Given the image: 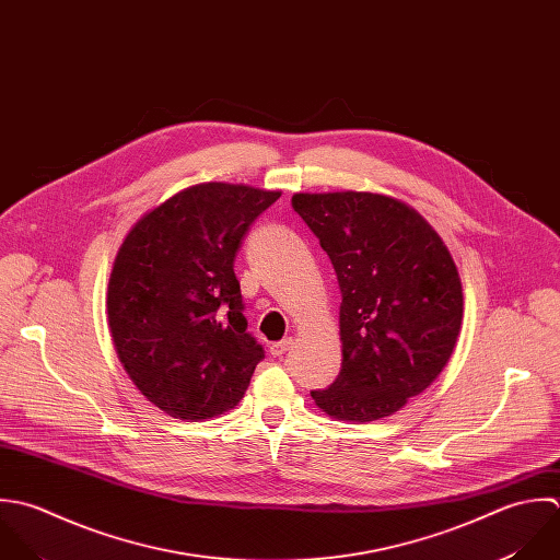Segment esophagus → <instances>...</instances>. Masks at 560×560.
Returning <instances> with one entry per match:
<instances>
[{
	"instance_id": "34e87169",
	"label": "esophagus",
	"mask_w": 560,
	"mask_h": 560,
	"mask_svg": "<svg viewBox=\"0 0 560 560\" xmlns=\"http://www.w3.org/2000/svg\"><path fill=\"white\" fill-rule=\"evenodd\" d=\"M291 346H293V339H282V341L271 343L269 352H271V357H282V354H287L291 350Z\"/></svg>"
}]
</instances>
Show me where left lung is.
I'll return each mask as SVG.
<instances>
[{"label": "left lung", "instance_id": "obj_1", "mask_svg": "<svg viewBox=\"0 0 560 560\" xmlns=\"http://www.w3.org/2000/svg\"><path fill=\"white\" fill-rule=\"evenodd\" d=\"M291 203L330 256L343 298L341 372L311 395L335 419L388 417L454 352L463 287L450 249L415 208L380 192H295Z\"/></svg>", "mask_w": 560, "mask_h": 560}]
</instances>
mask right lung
<instances>
[{
	"instance_id": "obj_1",
	"label": "right lung",
	"mask_w": 560,
	"mask_h": 560,
	"mask_svg": "<svg viewBox=\"0 0 560 560\" xmlns=\"http://www.w3.org/2000/svg\"><path fill=\"white\" fill-rule=\"evenodd\" d=\"M280 190L206 183L145 212L108 282V326L137 388L176 419L234 408L265 359L247 332L236 252Z\"/></svg>"
}]
</instances>
